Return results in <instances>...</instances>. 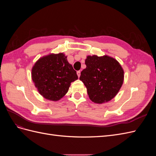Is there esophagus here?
<instances>
[{
	"mask_svg": "<svg viewBox=\"0 0 156 156\" xmlns=\"http://www.w3.org/2000/svg\"><path fill=\"white\" fill-rule=\"evenodd\" d=\"M77 75H78V77H79L80 75H81V71H77Z\"/></svg>",
	"mask_w": 156,
	"mask_h": 156,
	"instance_id": "esophagus-1",
	"label": "esophagus"
}]
</instances>
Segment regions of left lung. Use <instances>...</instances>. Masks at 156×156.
<instances>
[{"instance_id":"1","label":"left lung","mask_w":156,"mask_h":156,"mask_svg":"<svg viewBox=\"0 0 156 156\" xmlns=\"http://www.w3.org/2000/svg\"><path fill=\"white\" fill-rule=\"evenodd\" d=\"M85 64L79 79L87 88L90 100L99 104L111 100L124 82V72L120 63L107 55H93L87 56Z\"/></svg>"}]
</instances>
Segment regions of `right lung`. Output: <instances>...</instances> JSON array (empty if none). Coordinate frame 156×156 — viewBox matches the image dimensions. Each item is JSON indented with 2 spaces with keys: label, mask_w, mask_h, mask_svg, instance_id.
<instances>
[{
  "label": "right lung",
  "mask_w": 156,
  "mask_h": 156,
  "mask_svg": "<svg viewBox=\"0 0 156 156\" xmlns=\"http://www.w3.org/2000/svg\"><path fill=\"white\" fill-rule=\"evenodd\" d=\"M32 79L37 91L44 98L58 101L68 91L71 83L78 76L62 53L40 58L32 69Z\"/></svg>",
  "instance_id": "right-lung-1"
}]
</instances>
